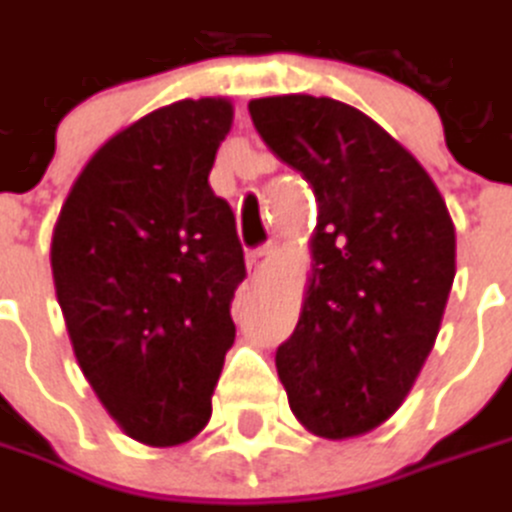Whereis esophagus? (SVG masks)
<instances>
[{
    "label": "esophagus",
    "mask_w": 512,
    "mask_h": 512,
    "mask_svg": "<svg viewBox=\"0 0 512 512\" xmlns=\"http://www.w3.org/2000/svg\"><path fill=\"white\" fill-rule=\"evenodd\" d=\"M274 253H276V244H262V247H256V250H250L247 253V268L253 271V274H262L265 268H268V262L274 259Z\"/></svg>",
    "instance_id": "1"
}]
</instances>
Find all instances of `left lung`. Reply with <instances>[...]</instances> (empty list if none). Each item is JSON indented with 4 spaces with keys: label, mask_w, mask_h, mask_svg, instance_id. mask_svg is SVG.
Here are the masks:
<instances>
[{
    "label": "left lung",
    "mask_w": 512,
    "mask_h": 512,
    "mask_svg": "<svg viewBox=\"0 0 512 512\" xmlns=\"http://www.w3.org/2000/svg\"><path fill=\"white\" fill-rule=\"evenodd\" d=\"M247 110L317 201L309 297L276 349L288 405L317 437L367 434L402 405L440 332L449 209L425 168L344 101L274 95Z\"/></svg>",
    "instance_id": "8db88e82"
}]
</instances>
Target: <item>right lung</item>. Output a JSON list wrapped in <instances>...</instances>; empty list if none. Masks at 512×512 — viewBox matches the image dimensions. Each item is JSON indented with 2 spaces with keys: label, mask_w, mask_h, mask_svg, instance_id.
<instances>
[{
  "label": "right lung",
  "mask_w": 512,
  "mask_h": 512,
  "mask_svg": "<svg viewBox=\"0 0 512 512\" xmlns=\"http://www.w3.org/2000/svg\"><path fill=\"white\" fill-rule=\"evenodd\" d=\"M224 98L160 107L95 151L52 238L57 303L101 405L148 446L192 440L236 341L247 276L230 203L209 186Z\"/></svg>",
  "instance_id": "1"
}]
</instances>
